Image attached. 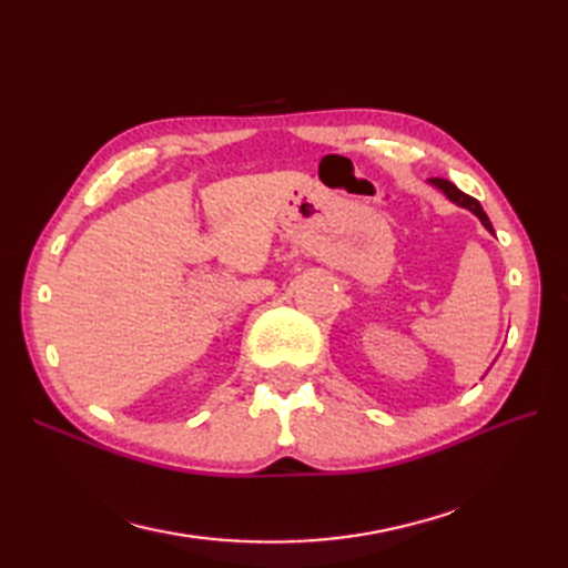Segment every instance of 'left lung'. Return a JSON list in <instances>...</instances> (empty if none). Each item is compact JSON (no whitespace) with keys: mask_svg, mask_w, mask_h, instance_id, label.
Wrapping results in <instances>:
<instances>
[{"mask_svg":"<svg viewBox=\"0 0 568 568\" xmlns=\"http://www.w3.org/2000/svg\"><path fill=\"white\" fill-rule=\"evenodd\" d=\"M428 184L432 186H436L438 192H443L445 196H448L453 203H457L459 209H467V211H471L478 220H480V225H484L490 234H495V230H493V225H490V220H488V215L484 213V209H480V203L474 199V196H469V194H464L462 189H457L450 180H443V178H432L428 180Z\"/></svg>","mask_w":568,"mask_h":568,"instance_id":"obj_1","label":"left lung"}]
</instances>
